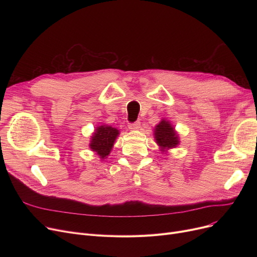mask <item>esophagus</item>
<instances>
[{
  "mask_svg": "<svg viewBox=\"0 0 257 257\" xmlns=\"http://www.w3.org/2000/svg\"><path fill=\"white\" fill-rule=\"evenodd\" d=\"M140 128H141V121H140V120L134 121L133 124H130V125H129V129H130V130H132V131L139 130Z\"/></svg>",
  "mask_w": 257,
  "mask_h": 257,
  "instance_id": "esophagus-1",
  "label": "esophagus"
}]
</instances>
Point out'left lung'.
Wrapping results in <instances>:
<instances>
[{"mask_svg": "<svg viewBox=\"0 0 257 257\" xmlns=\"http://www.w3.org/2000/svg\"><path fill=\"white\" fill-rule=\"evenodd\" d=\"M154 139L161 153H168L169 150L174 149L180 144L178 132L167 118H163L155 126Z\"/></svg>", "mask_w": 257, "mask_h": 257, "instance_id": "left-lung-1", "label": "left lung"}]
</instances>
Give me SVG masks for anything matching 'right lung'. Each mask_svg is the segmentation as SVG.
<instances>
[{"label": "right lung", "mask_w": 257, "mask_h": 257, "mask_svg": "<svg viewBox=\"0 0 257 257\" xmlns=\"http://www.w3.org/2000/svg\"><path fill=\"white\" fill-rule=\"evenodd\" d=\"M118 136V129L105 124L100 125L94 129L93 133L91 134L88 145L89 149L96 153L101 160H104L110 154Z\"/></svg>", "instance_id": "right-lung-1"}]
</instances>
